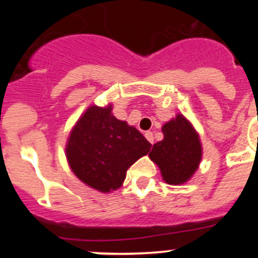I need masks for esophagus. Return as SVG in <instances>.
<instances>
[{
    "label": "esophagus",
    "mask_w": 258,
    "mask_h": 258,
    "mask_svg": "<svg viewBox=\"0 0 258 258\" xmlns=\"http://www.w3.org/2000/svg\"><path fill=\"white\" fill-rule=\"evenodd\" d=\"M145 137H146V139H147V141L150 142V144H153V141H155V139H153V134H152V132H150V131L145 132Z\"/></svg>",
    "instance_id": "34e87169"
}]
</instances>
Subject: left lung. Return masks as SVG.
Instances as JSON below:
<instances>
[{"label":"left lung","mask_w":258,"mask_h":258,"mask_svg":"<svg viewBox=\"0 0 258 258\" xmlns=\"http://www.w3.org/2000/svg\"><path fill=\"white\" fill-rule=\"evenodd\" d=\"M163 140L153 145L150 158L160 167L161 175L168 184H182L199 168L202 158L200 136L183 114L162 126Z\"/></svg>","instance_id":"1"}]
</instances>
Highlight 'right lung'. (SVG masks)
Masks as SVG:
<instances>
[{"label": "right lung", "mask_w": 258, "mask_h": 258, "mask_svg": "<svg viewBox=\"0 0 258 258\" xmlns=\"http://www.w3.org/2000/svg\"><path fill=\"white\" fill-rule=\"evenodd\" d=\"M150 150L139 130L113 116L112 105L90 106L70 134L66 157L83 183L107 194L122 186L127 170Z\"/></svg>", "instance_id": "add662e5"}]
</instances>
